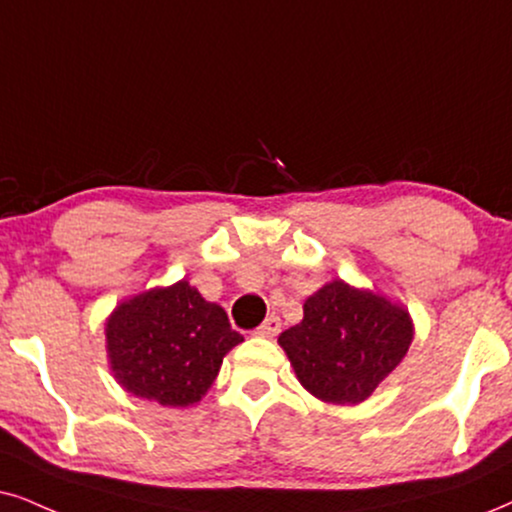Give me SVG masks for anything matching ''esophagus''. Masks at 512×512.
I'll return each instance as SVG.
<instances>
[{"instance_id":"obj_1","label":"esophagus","mask_w":512,"mask_h":512,"mask_svg":"<svg viewBox=\"0 0 512 512\" xmlns=\"http://www.w3.org/2000/svg\"><path fill=\"white\" fill-rule=\"evenodd\" d=\"M278 331H281V319L278 316H267L262 326L257 328V335H262V338H276Z\"/></svg>"}]
</instances>
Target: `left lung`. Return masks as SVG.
I'll return each mask as SVG.
<instances>
[{"instance_id":"8db88e82","label":"left lung","mask_w":512,"mask_h":512,"mask_svg":"<svg viewBox=\"0 0 512 512\" xmlns=\"http://www.w3.org/2000/svg\"><path fill=\"white\" fill-rule=\"evenodd\" d=\"M411 340L413 321L401 304L340 278L307 297L302 321L278 335L304 390L342 406L371 397Z\"/></svg>"}]
</instances>
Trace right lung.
I'll use <instances>...</instances> for the list:
<instances>
[{
    "label": "right lung",
    "instance_id": "right-lung-1",
    "mask_svg": "<svg viewBox=\"0 0 512 512\" xmlns=\"http://www.w3.org/2000/svg\"><path fill=\"white\" fill-rule=\"evenodd\" d=\"M243 335L219 304L189 281L129 297L106 321L115 380L160 406H191L215 383L222 359Z\"/></svg>",
    "mask_w": 512,
    "mask_h": 512
}]
</instances>
